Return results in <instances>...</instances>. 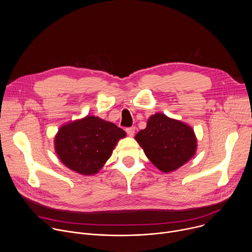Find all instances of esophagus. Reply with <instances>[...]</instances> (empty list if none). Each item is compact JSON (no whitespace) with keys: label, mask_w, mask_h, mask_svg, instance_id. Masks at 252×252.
<instances>
[{"label":"esophagus","mask_w":252,"mask_h":252,"mask_svg":"<svg viewBox=\"0 0 252 252\" xmlns=\"http://www.w3.org/2000/svg\"><path fill=\"white\" fill-rule=\"evenodd\" d=\"M126 130V133H127L129 136H133L134 131H135V127H133V126H131V127H127Z\"/></svg>","instance_id":"34e87169"}]
</instances>
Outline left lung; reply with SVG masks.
Listing matches in <instances>:
<instances>
[{"label":"left lung","instance_id":"left-lung-1","mask_svg":"<svg viewBox=\"0 0 252 252\" xmlns=\"http://www.w3.org/2000/svg\"><path fill=\"white\" fill-rule=\"evenodd\" d=\"M134 138L148 158L165 173L187 163L197 148L194 131L189 125L160 113L153 115L147 127Z\"/></svg>","mask_w":252,"mask_h":252}]
</instances>
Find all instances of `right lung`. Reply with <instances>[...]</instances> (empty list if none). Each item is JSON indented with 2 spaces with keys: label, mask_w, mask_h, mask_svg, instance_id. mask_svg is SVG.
<instances>
[{
  "label": "right lung",
  "mask_w": 252,
  "mask_h": 252,
  "mask_svg": "<svg viewBox=\"0 0 252 252\" xmlns=\"http://www.w3.org/2000/svg\"><path fill=\"white\" fill-rule=\"evenodd\" d=\"M126 131L115 124L87 116L60 127L55 137V150L69 169L84 175L98 172L112 156Z\"/></svg>",
  "instance_id": "right-lung-1"
}]
</instances>
